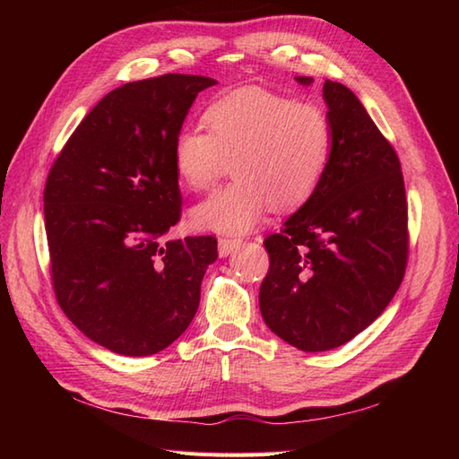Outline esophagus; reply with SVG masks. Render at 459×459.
Masks as SVG:
<instances>
[{
  "mask_svg": "<svg viewBox=\"0 0 459 459\" xmlns=\"http://www.w3.org/2000/svg\"><path fill=\"white\" fill-rule=\"evenodd\" d=\"M238 245H240V238H229V237L219 238V255L229 256L232 250L238 248Z\"/></svg>",
  "mask_w": 459,
  "mask_h": 459,
  "instance_id": "obj_1",
  "label": "esophagus"
}]
</instances>
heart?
<instances>
[{
	"label": "heart",
	"instance_id": "1",
	"mask_svg": "<svg viewBox=\"0 0 459 459\" xmlns=\"http://www.w3.org/2000/svg\"><path fill=\"white\" fill-rule=\"evenodd\" d=\"M207 130L175 134L173 165L191 191H207L232 160L235 181L193 209L203 229L240 235L274 204H306L324 181L333 155V124L314 102L266 89H237L214 99L203 114Z\"/></svg>",
	"mask_w": 459,
	"mask_h": 459
}]
</instances>
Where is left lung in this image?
I'll return each mask as SVG.
<instances>
[{
	"label": "left lung",
	"mask_w": 459,
	"mask_h": 459,
	"mask_svg": "<svg viewBox=\"0 0 459 459\" xmlns=\"http://www.w3.org/2000/svg\"><path fill=\"white\" fill-rule=\"evenodd\" d=\"M311 84V76H298ZM329 169L306 204L264 238L260 314L307 353L359 335L391 304L408 264V204L398 155L347 86L325 81Z\"/></svg>",
	"instance_id": "left-lung-1"
}]
</instances>
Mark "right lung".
<instances>
[{
  "instance_id": "right-lung-1",
  "label": "right lung",
  "mask_w": 459,
  "mask_h": 459,
  "mask_svg": "<svg viewBox=\"0 0 459 459\" xmlns=\"http://www.w3.org/2000/svg\"><path fill=\"white\" fill-rule=\"evenodd\" d=\"M217 81L161 74L122 84L84 116L45 183V230L58 306L126 357L169 347L197 314L217 238L165 240L181 219L173 140Z\"/></svg>"
}]
</instances>
